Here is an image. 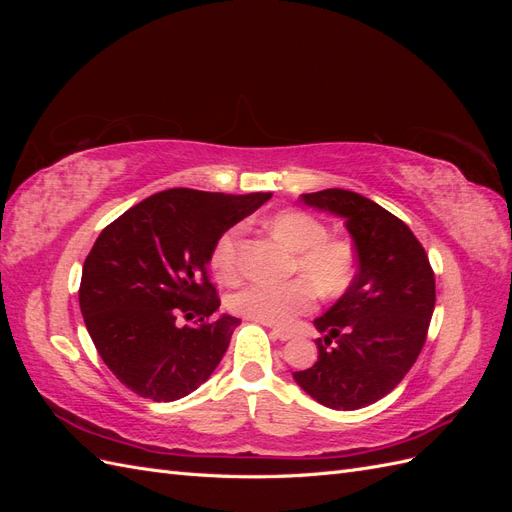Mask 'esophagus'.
Returning <instances> with one entry per match:
<instances>
[{
	"instance_id": "1",
	"label": "esophagus",
	"mask_w": 512,
	"mask_h": 512,
	"mask_svg": "<svg viewBox=\"0 0 512 512\" xmlns=\"http://www.w3.org/2000/svg\"><path fill=\"white\" fill-rule=\"evenodd\" d=\"M271 335L277 337V339H282V342H288V339H292V333L286 331V329H273Z\"/></svg>"
}]
</instances>
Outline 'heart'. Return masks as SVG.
<instances>
[{
    "mask_svg": "<svg viewBox=\"0 0 512 512\" xmlns=\"http://www.w3.org/2000/svg\"><path fill=\"white\" fill-rule=\"evenodd\" d=\"M269 228L292 252H297L294 271L301 273L308 282H252L230 294L228 307L230 312L247 320L286 327L297 316L314 309V287L324 297H337L348 290L356 273V250L348 239L329 237L327 224L301 209L275 213L269 220ZM239 237V226L226 228L211 247L209 265L222 282H232L239 275Z\"/></svg>",
    "mask_w": 512,
    "mask_h": 512,
    "instance_id": "b5f03b06",
    "label": "heart"
}]
</instances>
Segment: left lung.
Segmentation results:
<instances>
[{"mask_svg": "<svg viewBox=\"0 0 512 512\" xmlns=\"http://www.w3.org/2000/svg\"><path fill=\"white\" fill-rule=\"evenodd\" d=\"M303 203L344 220L359 273L327 314L314 320L318 361L294 380L318 404L359 410L404 380L421 354L436 305L425 247L397 215L356 192L322 190Z\"/></svg>", "mask_w": 512, "mask_h": 512, "instance_id": "8db88e82", "label": "left lung"}]
</instances>
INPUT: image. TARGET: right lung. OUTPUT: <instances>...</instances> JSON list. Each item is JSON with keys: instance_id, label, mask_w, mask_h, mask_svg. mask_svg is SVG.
<instances>
[{"instance_id": "1", "label": "right lung", "mask_w": 512, "mask_h": 512, "mask_svg": "<svg viewBox=\"0 0 512 512\" xmlns=\"http://www.w3.org/2000/svg\"><path fill=\"white\" fill-rule=\"evenodd\" d=\"M269 198L173 188L100 232L85 258L79 303L104 365L132 393L175 401L218 367L239 318L215 316L211 247ZM179 317L195 324L181 328Z\"/></svg>"}]
</instances>
